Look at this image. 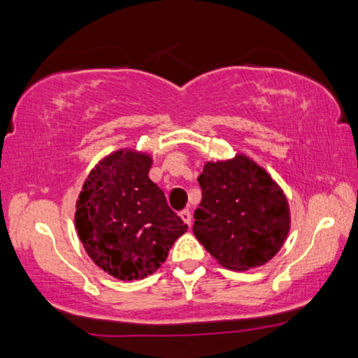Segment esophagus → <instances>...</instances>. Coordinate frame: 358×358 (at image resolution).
<instances>
[{"instance_id":"1","label":"esophagus","mask_w":358,"mask_h":358,"mask_svg":"<svg viewBox=\"0 0 358 358\" xmlns=\"http://www.w3.org/2000/svg\"><path fill=\"white\" fill-rule=\"evenodd\" d=\"M180 217L183 219V222H185L186 225H188V227H191V213H189L188 209H183V210H181V213H180Z\"/></svg>"}]
</instances>
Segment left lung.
I'll use <instances>...</instances> for the list:
<instances>
[{"label": "left lung", "instance_id": "8db88e82", "mask_svg": "<svg viewBox=\"0 0 358 358\" xmlns=\"http://www.w3.org/2000/svg\"><path fill=\"white\" fill-rule=\"evenodd\" d=\"M201 199L193 231L224 268L246 271L268 263L289 234L282 189L246 155L209 162L199 175Z\"/></svg>", "mask_w": 358, "mask_h": 358}]
</instances>
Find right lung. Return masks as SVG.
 <instances>
[{
    "label": "right lung",
    "mask_w": 358,
    "mask_h": 358,
    "mask_svg": "<svg viewBox=\"0 0 358 358\" xmlns=\"http://www.w3.org/2000/svg\"><path fill=\"white\" fill-rule=\"evenodd\" d=\"M152 160L118 150L85 180L76 204V229L90 259L113 278L138 280L155 273L188 229L149 178Z\"/></svg>",
    "instance_id": "add662e5"
}]
</instances>
